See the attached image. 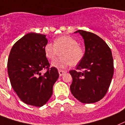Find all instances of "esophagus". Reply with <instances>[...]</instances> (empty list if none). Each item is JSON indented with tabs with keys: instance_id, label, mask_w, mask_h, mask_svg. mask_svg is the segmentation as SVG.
Returning a JSON list of instances; mask_svg holds the SVG:
<instances>
[{
	"instance_id": "1",
	"label": "esophagus",
	"mask_w": 125,
	"mask_h": 125,
	"mask_svg": "<svg viewBox=\"0 0 125 125\" xmlns=\"http://www.w3.org/2000/svg\"><path fill=\"white\" fill-rule=\"evenodd\" d=\"M66 72L64 71V70H58V73H59V75L60 76H62L64 73H65Z\"/></svg>"
}]
</instances>
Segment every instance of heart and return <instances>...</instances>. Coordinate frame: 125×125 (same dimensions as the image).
Instances as JSON below:
<instances>
[{
  "label": "heart",
  "instance_id": "obj_1",
  "mask_svg": "<svg viewBox=\"0 0 125 125\" xmlns=\"http://www.w3.org/2000/svg\"><path fill=\"white\" fill-rule=\"evenodd\" d=\"M44 54L50 60L56 58L60 52L62 56L55 60L52 66L57 69H65L69 65H76L83 59L85 52L76 40L69 36H62L55 39L53 44L48 43L44 48Z\"/></svg>",
  "mask_w": 125,
  "mask_h": 125
}]
</instances>
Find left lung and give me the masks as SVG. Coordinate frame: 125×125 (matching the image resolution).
Instances as JSON below:
<instances>
[{"instance_id":"8db88e82","label":"left lung","mask_w":125,"mask_h":125,"mask_svg":"<svg viewBox=\"0 0 125 125\" xmlns=\"http://www.w3.org/2000/svg\"><path fill=\"white\" fill-rule=\"evenodd\" d=\"M74 32L83 38L85 54L77 70L69 72L73 79L70 91L81 103H96L106 95L113 76L111 50L103 39L93 32L83 30Z\"/></svg>"}]
</instances>
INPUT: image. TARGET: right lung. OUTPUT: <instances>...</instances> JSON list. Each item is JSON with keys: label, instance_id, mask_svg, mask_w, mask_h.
Here are the masks:
<instances>
[{"label": "right lung", "instance_id": "obj_1", "mask_svg": "<svg viewBox=\"0 0 125 125\" xmlns=\"http://www.w3.org/2000/svg\"><path fill=\"white\" fill-rule=\"evenodd\" d=\"M48 40L44 34L30 32L13 45L9 56L7 70L12 87L20 99L28 105L42 107L53 94L58 77L55 67L44 54ZM46 68L43 74L41 72Z\"/></svg>", "mask_w": 125, "mask_h": 125}]
</instances>
